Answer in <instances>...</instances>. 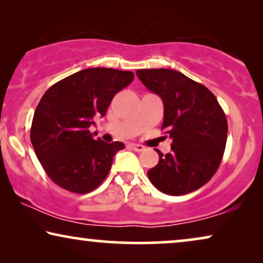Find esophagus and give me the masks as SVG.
I'll list each match as a JSON object with an SVG mask.
<instances>
[{
  "label": "esophagus",
  "instance_id": "esophagus-1",
  "mask_svg": "<svg viewBox=\"0 0 263 263\" xmlns=\"http://www.w3.org/2000/svg\"><path fill=\"white\" fill-rule=\"evenodd\" d=\"M129 147H130L132 149H134L135 152H142V151L145 149V147H143L142 145H139V143H130Z\"/></svg>",
  "mask_w": 263,
  "mask_h": 263
}]
</instances>
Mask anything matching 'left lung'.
<instances>
[{"mask_svg":"<svg viewBox=\"0 0 263 263\" xmlns=\"http://www.w3.org/2000/svg\"><path fill=\"white\" fill-rule=\"evenodd\" d=\"M136 75L164 104L161 129L172 139L171 152L147 172L149 181L167 195H184L213 177L228 139V121L206 86L172 69H138Z\"/></svg>","mask_w":263,"mask_h":263,"instance_id":"obj_1","label":"left lung"}]
</instances>
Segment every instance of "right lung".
Returning <instances> with one entry per match:
<instances>
[{
  "mask_svg": "<svg viewBox=\"0 0 263 263\" xmlns=\"http://www.w3.org/2000/svg\"><path fill=\"white\" fill-rule=\"evenodd\" d=\"M133 71L88 68L52 85L34 111L31 142L53 183L68 192L95 190L109 174L122 142L95 140L88 130L105 116L116 93L130 84Z\"/></svg>",
  "mask_w": 263,
  "mask_h": 263,
  "instance_id": "add662e5",
  "label": "right lung"
}]
</instances>
